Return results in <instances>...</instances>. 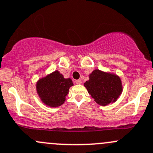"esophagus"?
<instances>
[{
	"label": "esophagus",
	"instance_id": "1",
	"mask_svg": "<svg viewBox=\"0 0 153 153\" xmlns=\"http://www.w3.org/2000/svg\"><path fill=\"white\" fill-rule=\"evenodd\" d=\"M75 83H76V84H81V83H82V81H81V79L76 80V81H75Z\"/></svg>",
	"mask_w": 153,
	"mask_h": 153
}]
</instances>
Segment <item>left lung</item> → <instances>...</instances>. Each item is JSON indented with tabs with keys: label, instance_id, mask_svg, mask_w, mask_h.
Returning a JSON list of instances; mask_svg holds the SVG:
<instances>
[{
	"label": "left lung",
	"instance_id": "left-lung-1",
	"mask_svg": "<svg viewBox=\"0 0 153 153\" xmlns=\"http://www.w3.org/2000/svg\"><path fill=\"white\" fill-rule=\"evenodd\" d=\"M84 86L99 105L105 106L117 101L123 91L122 81L115 74L94 70Z\"/></svg>",
	"mask_w": 153,
	"mask_h": 153
}]
</instances>
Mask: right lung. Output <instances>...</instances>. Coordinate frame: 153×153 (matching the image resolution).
<instances>
[{
  "label": "right lung",
  "instance_id": "right-lung-1",
  "mask_svg": "<svg viewBox=\"0 0 153 153\" xmlns=\"http://www.w3.org/2000/svg\"><path fill=\"white\" fill-rule=\"evenodd\" d=\"M73 86L70 78H64L58 70L41 78L36 83L39 97L50 107L62 105L66 100L70 86Z\"/></svg>",
  "mask_w": 153,
  "mask_h": 153
}]
</instances>
